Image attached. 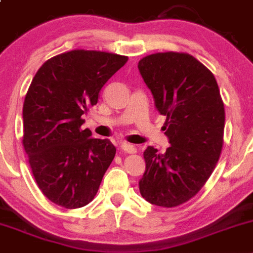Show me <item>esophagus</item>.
<instances>
[{"instance_id": "obj_1", "label": "esophagus", "mask_w": 253, "mask_h": 253, "mask_svg": "<svg viewBox=\"0 0 253 253\" xmlns=\"http://www.w3.org/2000/svg\"><path fill=\"white\" fill-rule=\"evenodd\" d=\"M121 149L124 150V152L129 153V154H134V153L137 152V148L134 147L133 144H129V143L127 142H121Z\"/></svg>"}]
</instances>
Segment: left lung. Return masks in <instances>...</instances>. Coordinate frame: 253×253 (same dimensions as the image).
Returning a JSON list of instances; mask_svg holds the SVG:
<instances>
[{
	"mask_svg": "<svg viewBox=\"0 0 253 253\" xmlns=\"http://www.w3.org/2000/svg\"><path fill=\"white\" fill-rule=\"evenodd\" d=\"M138 70L167 116L170 143L165 153L150 145L144 150L139 191L147 202L171 208L197 195L213 172L223 147L224 104L213 73L188 53H153Z\"/></svg>",
	"mask_w": 253,
	"mask_h": 253,
	"instance_id": "obj_1",
	"label": "left lung"
}]
</instances>
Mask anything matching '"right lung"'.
Instances as JSON below:
<instances>
[{
  "instance_id": "right-lung-1",
  "label": "right lung",
  "mask_w": 253,
  "mask_h": 253,
  "mask_svg": "<svg viewBox=\"0 0 253 253\" xmlns=\"http://www.w3.org/2000/svg\"><path fill=\"white\" fill-rule=\"evenodd\" d=\"M127 56L73 50L47 60L29 86L23 105V145L42 192L67 209L91 202L116 154L109 139L83 129L90 106Z\"/></svg>"
}]
</instances>
